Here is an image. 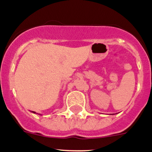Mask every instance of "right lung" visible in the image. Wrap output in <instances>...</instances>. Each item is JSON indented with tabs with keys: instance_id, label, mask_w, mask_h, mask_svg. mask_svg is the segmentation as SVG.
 <instances>
[{
	"instance_id": "right-lung-1",
	"label": "right lung",
	"mask_w": 152,
	"mask_h": 152,
	"mask_svg": "<svg viewBox=\"0 0 152 152\" xmlns=\"http://www.w3.org/2000/svg\"><path fill=\"white\" fill-rule=\"evenodd\" d=\"M34 113H35V112H34Z\"/></svg>"
}]
</instances>
